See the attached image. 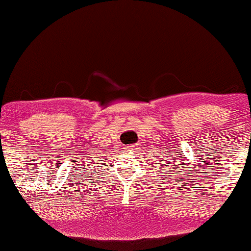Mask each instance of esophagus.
<instances>
[{"label":"esophagus","mask_w":251,"mask_h":251,"mask_svg":"<svg viewBox=\"0 0 251 251\" xmlns=\"http://www.w3.org/2000/svg\"><path fill=\"white\" fill-rule=\"evenodd\" d=\"M134 147H135V145H129L128 146V149H133Z\"/></svg>","instance_id":"obj_1"}]
</instances>
